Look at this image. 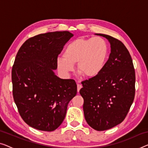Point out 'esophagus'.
<instances>
[{
  "mask_svg": "<svg viewBox=\"0 0 148 148\" xmlns=\"http://www.w3.org/2000/svg\"><path fill=\"white\" fill-rule=\"evenodd\" d=\"M82 88V85H80V84L77 85V91H78V92H80V89H81Z\"/></svg>",
  "mask_w": 148,
  "mask_h": 148,
  "instance_id": "34e87169",
  "label": "esophagus"
}]
</instances>
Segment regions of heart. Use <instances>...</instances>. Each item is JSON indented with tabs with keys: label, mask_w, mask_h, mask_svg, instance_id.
Returning a JSON list of instances; mask_svg holds the SVG:
<instances>
[{
	"label": "heart",
	"mask_w": 148,
	"mask_h": 148,
	"mask_svg": "<svg viewBox=\"0 0 148 148\" xmlns=\"http://www.w3.org/2000/svg\"><path fill=\"white\" fill-rule=\"evenodd\" d=\"M108 56L107 43L101 37L78 38L68 44L63 56L56 59L58 71L68 76L74 70V64L80 74L87 78L95 77L102 71Z\"/></svg>",
	"instance_id": "obj_1"
}]
</instances>
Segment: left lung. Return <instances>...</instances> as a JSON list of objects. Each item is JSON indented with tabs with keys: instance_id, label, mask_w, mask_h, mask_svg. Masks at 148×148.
Segmentation results:
<instances>
[{
	"instance_id": "left-lung-1",
	"label": "left lung",
	"mask_w": 148,
	"mask_h": 148,
	"mask_svg": "<svg viewBox=\"0 0 148 148\" xmlns=\"http://www.w3.org/2000/svg\"><path fill=\"white\" fill-rule=\"evenodd\" d=\"M110 54L98 76L82 82L80 94L84 100L88 124L98 131L109 130L124 120L135 96V70L130 54L122 42L109 35Z\"/></svg>"
}]
</instances>
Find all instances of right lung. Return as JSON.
I'll use <instances>...</instances> for the list:
<instances>
[{"mask_svg": "<svg viewBox=\"0 0 148 148\" xmlns=\"http://www.w3.org/2000/svg\"><path fill=\"white\" fill-rule=\"evenodd\" d=\"M73 36L68 31L36 35L16 54L12 69L13 98L23 120L38 130L58 128L76 95L75 81L61 79L54 72L58 55Z\"/></svg>", "mask_w": 148, "mask_h": 148, "instance_id": "add662e5", "label": "right lung"}]
</instances>
